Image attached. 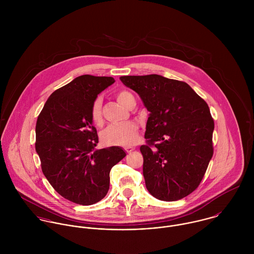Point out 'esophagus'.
Returning <instances> with one entry per match:
<instances>
[{"label":"esophagus","instance_id":"34e87169","mask_svg":"<svg viewBox=\"0 0 254 254\" xmlns=\"http://www.w3.org/2000/svg\"><path fill=\"white\" fill-rule=\"evenodd\" d=\"M134 149H135V147H132V146H127V147H125V150H126L128 153L132 152Z\"/></svg>","mask_w":254,"mask_h":254}]
</instances>
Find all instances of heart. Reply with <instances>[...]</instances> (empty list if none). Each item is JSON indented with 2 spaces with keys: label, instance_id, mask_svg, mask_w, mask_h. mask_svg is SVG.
<instances>
[{
  "label": "heart",
  "instance_id": "heart-1",
  "mask_svg": "<svg viewBox=\"0 0 254 254\" xmlns=\"http://www.w3.org/2000/svg\"><path fill=\"white\" fill-rule=\"evenodd\" d=\"M116 99L120 105L128 108L134 97L127 91H120L116 94ZM91 117L95 124L101 125L102 116V100L98 98L91 109ZM102 142L106 145H130L138 140V126L134 122L114 123L108 126L101 135Z\"/></svg>",
  "mask_w": 254,
  "mask_h": 254
}]
</instances>
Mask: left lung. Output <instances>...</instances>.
<instances>
[{
	"mask_svg": "<svg viewBox=\"0 0 254 254\" xmlns=\"http://www.w3.org/2000/svg\"><path fill=\"white\" fill-rule=\"evenodd\" d=\"M142 99L145 126V187L157 199L175 201L200 184L213 155L214 121L208 105L187 83L161 75L121 76Z\"/></svg>",
	"mask_w": 254,
	"mask_h": 254,
	"instance_id": "1",
	"label": "left lung"
}]
</instances>
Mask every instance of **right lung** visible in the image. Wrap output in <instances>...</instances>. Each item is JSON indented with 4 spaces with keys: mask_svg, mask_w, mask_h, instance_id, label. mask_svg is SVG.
<instances>
[{
    "mask_svg": "<svg viewBox=\"0 0 254 254\" xmlns=\"http://www.w3.org/2000/svg\"><path fill=\"white\" fill-rule=\"evenodd\" d=\"M112 77L81 75L56 90L36 123L37 153L42 171L64 198L81 205L103 199L111 168L126 156L120 146L95 149L99 143L91 109Z\"/></svg>",
    "mask_w": 254,
    "mask_h": 254,
    "instance_id": "add662e5",
    "label": "right lung"
}]
</instances>
